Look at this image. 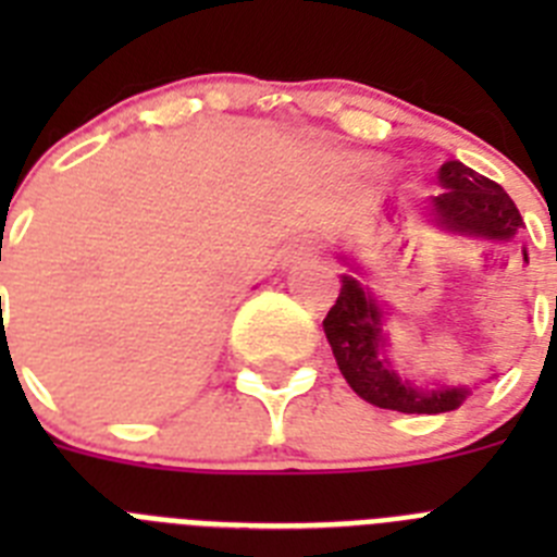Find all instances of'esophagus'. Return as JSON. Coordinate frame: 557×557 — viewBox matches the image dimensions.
I'll list each match as a JSON object with an SVG mask.
<instances>
[{
	"label": "esophagus",
	"mask_w": 557,
	"mask_h": 557,
	"mask_svg": "<svg viewBox=\"0 0 557 557\" xmlns=\"http://www.w3.org/2000/svg\"><path fill=\"white\" fill-rule=\"evenodd\" d=\"M314 253H318V243H314V239H295V243L284 250L282 264L284 268H293V264H301L307 262V259H312Z\"/></svg>",
	"instance_id": "1"
}]
</instances>
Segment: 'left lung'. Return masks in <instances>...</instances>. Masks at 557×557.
Instances as JSON below:
<instances>
[{
    "label": "left lung",
    "instance_id": "left-lung-1",
    "mask_svg": "<svg viewBox=\"0 0 557 557\" xmlns=\"http://www.w3.org/2000/svg\"><path fill=\"white\" fill-rule=\"evenodd\" d=\"M437 184L444 191L426 200L424 209L426 220L444 234L471 243L508 245L524 225L508 191L462 161H446L437 170ZM339 262L346 264L348 273L339 275L343 287L323 321V332L351 391L382 410L426 416L457 410L471 396V387L446 385L441 379L421 385L407 373H398L391 359L387 304L379 301L371 284L358 278L359 274L366 278V268H359V262L346 253H339Z\"/></svg>",
    "mask_w": 557,
    "mask_h": 557
}]
</instances>
